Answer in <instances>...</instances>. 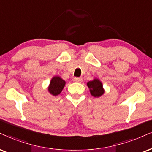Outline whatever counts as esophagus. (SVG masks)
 <instances>
[{
  "label": "esophagus",
  "mask_w": 152,
  "mask_h": 152,
  "mask_svg": "<svg viewBox=\"0 0 152 152\" xmlns=\"http://www.w3.org/2000/svg\"><path fill=\"white\" fill-rule=\"evenodd\" d=\"M74 81L75 82H81L82 81V79L81 77H74Z\"/></svg>",
  "instance_id": "1"
}]
</instances>
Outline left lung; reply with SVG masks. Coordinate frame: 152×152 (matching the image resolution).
Segmentation results:
<instances>
[{
  "label": "left lung",
  "mask_w": 152,
  "mask_h": 152,
  "mask_svg": "<svg viewBox=\"0 0 152 152\" xmlns=\"http://www.w3.org/2000/svg\"><path fill=\"white\" fill-rule=\"evenodd\" d=\"M87 86L89 88L91 94L93 96L99 97L104 93L102 83L98 79H94L92 81L87 82Z\"/></svg>",
  "instance_id": "8db88e82"
}]
</instances>
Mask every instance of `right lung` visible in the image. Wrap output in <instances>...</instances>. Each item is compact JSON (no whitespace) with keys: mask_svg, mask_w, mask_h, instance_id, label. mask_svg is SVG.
<instances>
[{"mask_svg":"<svg viewBox=\"0 0 152 152\" xmlns=\"http://www.w3.org/2000/svg\"><path fill=\"white\" fill-rule=\"evenodd\" d=\"M65 85V82L60 77H53L50 82V85L48 88V90L52 95L57 96L63 90Z\"/></svg>","mask_w":152,"mask_h":152,"instance_id":"add662e5","label":"right lung"}]
</instances>
